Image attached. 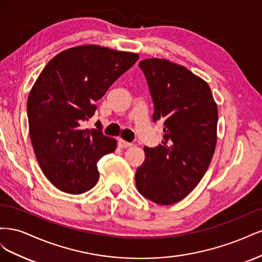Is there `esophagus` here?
<instances>
[{"label":"esophagus","instance_id":"esophagus-1","mask_svg":"<svg viewBox=\"0 0 262 262\" xmlns=\"http://www.w3.org/2000/svg\"><path fill=\"white\" fill-rule=\"evenodd\" d=\"M118 146L121 147V148H126V147L132 146V143H130V142H126L122 139H119L118 140Z\"/></svg>","mask_w":262,"mask_h":262}]
</instances>
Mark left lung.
<instances>
[{
    "label": "left lung",
    "instance_id": "left-lung-1",
    "mask_svg": "<svg viewBox=\"0 0 262 262\" xmlns=\"http://www.w3.org/2000/svg\"><path fill=\"white\" fill-rule=\"evenodd\" d=\"M154 105L153 120L164 124L162 144L144 147L136 172L138 191L157 204L186 198L207 171L216 145L217 106L209 85L167 60L139 63Z\"/></svg>",
    "mask_w": 262,
    "mask_h": 262
}]
</instances>
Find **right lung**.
Segmentation results:
<instances>
[{"instance_id": "1", "label": "right lung", "mask_w": 262, "mask_h": 262, "mask_svg": "<svg viewBox=\"0 0 262 262\" xmlns=\"http://www.w3.org/2000/svg\"><path fill=\"white\" fill-rule=\"evenodd\" d=\"M138 59L99 46L75 47L55 55L37 78L27 100L29 136L42 172L61 191L80 194L96 185L97 163L117 141L101 125L89 130L83 124Z\"/></svg>"}]
</instances>
